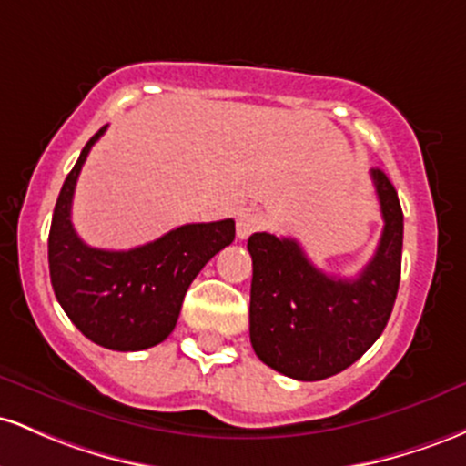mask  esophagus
I'll use <instances>...</instances> for the list:
<instances>
[{"label":"esophagus","instance_id":"obj_1","mask_svg":"<svg viewBox=\"0 0 466 466\" xmlns=\"http://www.w3.org/2000/svg\"><path fill=\"white\" fill-rule=\"evenodd\" d=\"M261 216L255 211H242L238 216V238L247 239L248 235H253L261 227Z\"/></svg>","mask_w":466,"mask_h":466}]
</instances>
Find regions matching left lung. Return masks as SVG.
Here are the masks:
<instances>
[{
	"instance_id": "left-lung-1",
	"label": "left lung",
	"mask_w": 466,
	"mask_h": 466,
	"mask_svg": "<svg viewBox=\"0 0 466 466\" xmlns=\"http://www.w3.org/2000/svg\"><path fill=\"white\" fill-rule=\"evenodd\" d=\"M372 182L383 233L354 279L321 273L297 239L253 233L250 346L259 360L297 380H321L350 368L388 326L400 281L402 208L380 169Z\"/></svg>"
}]
</instances>
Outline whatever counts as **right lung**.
Wrapping results in <instances>:
<instances>
[{"instance_id": "1", "label": "right lung", "mask_w": 466, "mask_h": 466, "mask_svg": "<svg viewBox=\"0 0 466 466\" xmlns=\"http://www.w3.org/2000/svg\"><path fill=\"white\" fill-rule=\"evenodd\" d=\"M106 129L87 140L56 198L48 235L50 281L56 301L90 341L136 352L174 332L187 289L233 242L235 222L185 224L129 250L87 247L72 227V198L81 167Z\"/></svg>"}]
</instances>
